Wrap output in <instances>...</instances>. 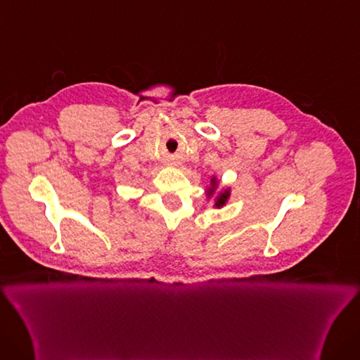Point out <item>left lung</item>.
Returning <instances> with one entry per match:
<instances>
[{
	"instance_id": "1",
	"label": "left lung",
	"mask_w": 360,
	"mask_h": 360,
	"mask_svg": "<svg viewBox=\"0 0 360 360\" xmlns=\"http://www.w3.org/2000/svg\"><path fill=\"white\" fill-rule=\"evenodd\" d=\"M215 185H217V181H215V178L212 179V188L211 190H207V194H212L214 193V187H215ZM229 199V190H226L224 193H221V194H219L218 197H217V202H215V206L217 207H221L224 203H226V200Z\"/></svg>"
}]
</instances>
